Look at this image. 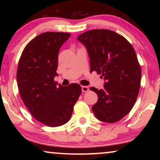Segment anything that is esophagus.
<instances>
[{
    "instance_id": "obj_1",
    "label": "esophagus",
    "mask_w": 160,
    "mask_h": 160,
    "mask_svg": "<svg viewBox=\"0 0 160 160\" xmlns=\"http://www.w3.org/2000/svg\"><path fill=\"white\" fill-rule=\"evenodd\" d=\"M82 92H88L89 91V87H87V86H82Z\"/></svg>"
}]
</instances>
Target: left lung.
<instances>
[{"mask_svg":"<svg viewBox=\"0 0 160 160\" xmlns=\"http://www.w3.org/2000/svg\"><path fill=\"white\" fill-rule=\"evenodd\" d=\"M77 39L87 48L90 71L104 78V88L90 89L98 95L92 108L97 119L114 123L132 110L141 87V68L131 43L121 35L106 29L89 30Z\"/></svg>","mask_w":160,"mask_h":160,"instance_id":"8db88e82","label":"left lung"}]
</instances>
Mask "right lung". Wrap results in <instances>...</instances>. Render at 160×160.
<instances>
[{
  "label": "right lung",
  "instance_id": "obj_1",
  "mask_svg": "<svg viewBox=\"0 0 160 160\" xmlns=\"http://www.w3.org/2000/svg\"><path fill=\"white\" fill-rule=\"evenodd\" d=\"M71 34L43 32L26 45L19 58L17 81L25 106L36 120L54 128L67 123L82 93L78 84L63 87L54 80L58 52Z\"/></svg>",
  "mask_w": 160,
  "mask_h": 160
}]
</instances>
